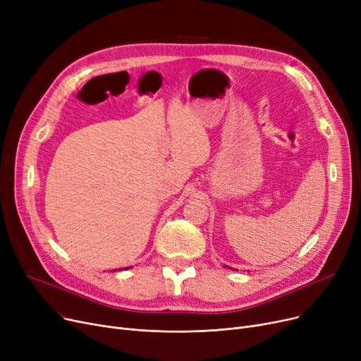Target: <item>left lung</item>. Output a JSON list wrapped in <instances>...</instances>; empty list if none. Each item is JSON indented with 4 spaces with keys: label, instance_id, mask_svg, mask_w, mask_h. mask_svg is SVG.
<instances>
[{
    "label": "left lung",
    "instance_id": "left-lung-1",
    "mask_svg": "<svg viewBox=\"0 0 361 361\" xmlns=\"http://www.w3.org/2000/svg\"><path fill=\"white\" fill-rule=\"evenodd\" d=\"M225 268H228V267H225Z\"/></svg>",
    "mask_w": 361,
    "mask_h": 361
}]
</instances>
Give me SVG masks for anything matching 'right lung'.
I'll list each match as a JSON object with an SVG mask.
<instances>
[{"label":"right lung","mask_w":361,"mask_h":361,"mask_svg":"<svg viewBox=\"0 0 361 361\" xmlns=\"http://www.w3.org/2000/svg\"><path fill=\"white\" fill-rule=\"evenodd\" d=\"M127 269H128V268H127ZM114 271H116V269H114Z\"/></svg>","instance_id":"1"}]
</instances>
